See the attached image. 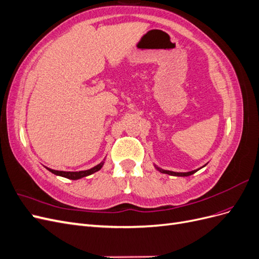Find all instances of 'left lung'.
I'll return each instance as SVG.
<instances>
[{"label":"left lung","instance_id":"1","mask_svg":"<svg viewBox=\"0 0 259 259\" xmlns=\"http://www.w3.org/2000/svg\"><path fill=\"white\" fill-rule=\"evenodd\" d=\"M154 165V167H155V169H158L159 171H161V173H163V174H167V175H171V176H178V177H187V176H190V175H192V174H194L195 171H198L199 169H201L202 167H204L205 165H203L202 167H200V168H198V169H193V170H190V171H173V170H167V169H163V168H160L159 166H156L155 164H153Z\"/></svg>","mask_w":259,"mask_h":259}]
</instances>
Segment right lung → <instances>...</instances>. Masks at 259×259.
<instances>
[{"label":"right lung","instance_id":"obj_1","mask_svg":"<svg viewBox=\"0 0 259 259\" xmlns=\"http://www.w3.org/2000/svg\"><path fill=\"white\" fill-rule=\"evenodd\" d=\"M105 164V159L103 162H100L99 164H97L96 166H94L90 169H86V170H80V171H65V170H55V169H52V168H49L46 167V169H49L51 173L57 175V176H61V177H65V178H68V179H72V180H76V179H81L83 177H86L89 175H92L94 173H96V171H98L101 167L104 166Z\"/></svg>","mask_w":259,"mask_h":259}]
</instances>
